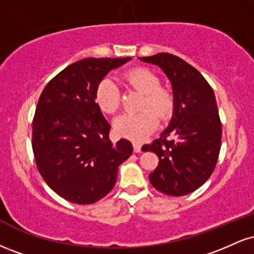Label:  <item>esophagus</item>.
<instances>
[{"mask_svg": "<svg viewBox=\"0 0 254 254\" xmlns=\"http://www.w3.org/2000/svg\"><path fill=\"white\" fill-rule=\"evenodd\" d=\"M141 148L142 145L138 142H133V150H135V153H141Z\"/></svg>", "mask_w": 254, "mask_h": 254, "instance_id": "1", "label": "esophagus"}]
</instances>
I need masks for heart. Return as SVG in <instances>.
I'll list each match as a JSON object with an SVG mask.
<instances>
[{
    "mask_svg": "<svg viewBox=\"0 0 254 254\" xmlns=\"http://www.w3.org/2000/svg\"><path fill=\"white\" fill-rule=\"evenodd\" d=\"M124 80L144 94L142 111L137 113H124L113 123L116 133L122 137L142 141L154 131L157 125V116L166 119L173 110V97L168 89L160 87V78L153 71L144 68L133 69L124 75ZM95 101L105 113H115L119 107V90L112 78L100 81L95 90ZM151 107L156 111L147 109Z\"/></svg>",
    "mask_w": 254,
    "mask_h": 254,
    "instance_id": "1",
    "label": "heart"
}]
</instances>
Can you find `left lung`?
Wrapping results in <instances>:
<instances>
[{
	"instance_id": "obj_1",
	"label": "left lung",
	"mask_w": 254,
	"mask_h": 254,
	"mask_svg": "<svg viewBox=\"0 0 254 254\" xmlns=\"http://www.w3.org/2000/svg\"><path fill=\"white\" fill-rule=\"evenodd\" d=\"M159 66L173 89V115L159 139L144 145L159 165L149 174L151 185L168 196H185L211 176L221 149L222 125L214 90L196 68L171 54L139 57Z\"/></svg>"
}]
</instances>
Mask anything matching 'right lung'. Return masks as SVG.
Segmentation results:
<instances>
[{"instance_id":"right-lung-1","label":"right lung","mask_w":254,"mask_h":254,"mask_svg":"<svg viewBox=\"0 0 254 254\" xmlns=\"http://www.w3.org/2000/svg\"><path fill=\"white\" fill-rule=\"evenodd\" d=\"M125 58H86L63 69L40 94L32 125L37 168L58 196L75 204L100 200L115 188L118 167L132 153L127 139L113 144L95 90Z\"/></svg>"}]
</instances>
